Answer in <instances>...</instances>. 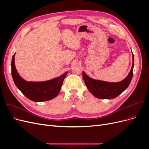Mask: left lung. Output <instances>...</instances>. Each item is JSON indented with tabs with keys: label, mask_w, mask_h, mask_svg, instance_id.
Segmentation results:
<instances>
[{
	"label": "left lung",
	"mask_w": 149,
	"mask_h": 149,
	"mask_svg": "<svg viewBox=\"0 0 149 149\" xmlns=\"http://www.w3.org/2000/svg\"><path fill=\"white\" fill-rule=\"evenodd\" d=\"M132 53V65L126 78L119 82L112 83L94 79L83 71V77L86 86L94 96L99 99L111 100L118 96L127 88L133 76L134 55Z\"/></svg>",
	"instance_id": "1"
}]
</instances>
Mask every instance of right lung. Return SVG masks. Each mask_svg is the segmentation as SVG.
<instances>
[{
	"label": "right lung",
	"mask_w": 149,
	"mask_h": 149,
	"mask_svg": "<svg viewBox=\"0 0 149 149\" xmlns=\"http://www.w3.org/2000/svg\"><path fill=\"white\" fill-rule=\"evenodd\" d=\"M15 55L12 59V76L17 88L31 101L43 102L53 100L59 94L68 71L58 77L44 81H27L18 73L15 65Z\"/></svg>",
	"instance_id": "obj_1"
}]
</instances>
